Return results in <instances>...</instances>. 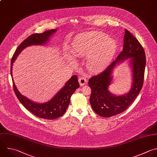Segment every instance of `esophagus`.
<instances>
[{
	"mask_svg": "<svg viewBox=\"0 0 157 157\" xmlns=\"http://www.w3.org/2000/svg\"><path fill=\"white\" fill-rule=\"evenodd\" d=\"M79 82L80 85L82 86L85 85L87 82V79L85 77L81 76L79 78Z\"/></svg>",
	"mask_w": 157,
	"mask_h": 157,
	"instance_id": "esophagus-1",
	"label": "esophagus"
}]
</instances>
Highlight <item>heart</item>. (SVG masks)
Returning a JSON list of instances; mask_svg holds the SVG:
<instances>
[{"instance_id":"obj_1","label":"heart","mask_w":157,"mask_h":157,"mask_svg":"<svg viewBox=\"0 0 157 157\" xmlns=\"http://www.w3.org/2000/svg\"><path fill=\"white\" fill-rule=\"evenodd\" d=\"M117 48L115 40L104 33L89 32L77 36L73 44V53L76 56H90L88 67L93 71L101 70L112 59Z\"/></svg>"}]
</instances>
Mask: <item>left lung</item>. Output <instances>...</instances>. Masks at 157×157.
Wrapping results in <instances>:
<instances>
[{"instance_id": "8db88e82", "label": "left lung", "mask_w": 157, "mask_h": 157, "mask_svg": "<svg viewBox=\"0 0 157 157\" xmlns=\"http://www.w3.org/2000/svg\"><path fill=\"white\" fill-rule=\"evenodd\" d=\"M132 58L133 84L131 90L126 94L117 96L108 90L112 78L113 68L120 61ZM146 63L145 54L138 40L125 29L123 51L107 68L100 73L89 79L88 84L92 92L90 103L94 111L103 117H111L125 111L140 92L144 83Z\"/></svg>"}]
</instances>
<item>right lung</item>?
Listing matches in <instances>:
<instances>
[{
    "mask_svg": "<svg viewBox=\"0 0 157 157\" xmlns=\"http://www.w3.org/2000/svg\"><path fill=\"white\" fill-rule=\"evenodd\" d=\"M57 29H50L42 33L31 34L25 39L18 47L11 60V76L12 78L14 92L22 105L35 116L46 120H54L62 117L66 112L72 94L76 89L79 87V84L76 75L73 76L65 84V86L50 100L43 103L34 102L26 97L22 95L18 90L12 77V64L20 52L26 47L32 45H42L45 43L49 37Z\"/></svg>",
    "mask_w": 157,
    "mask_h": 157,
    "instance_id": "obj_1",
    "label": "right lung"
}]
</instances>
